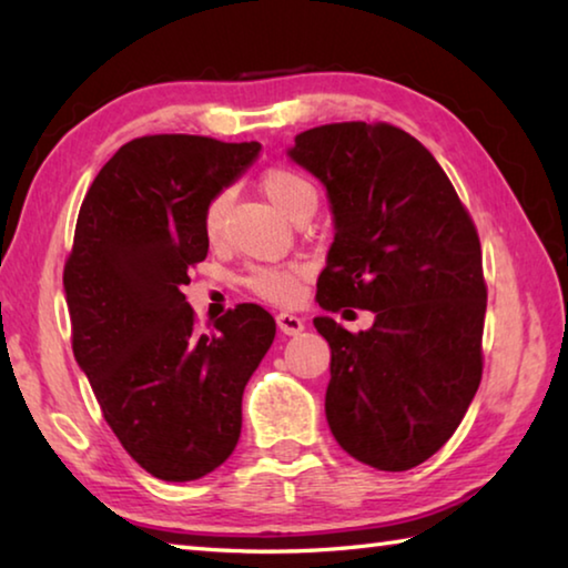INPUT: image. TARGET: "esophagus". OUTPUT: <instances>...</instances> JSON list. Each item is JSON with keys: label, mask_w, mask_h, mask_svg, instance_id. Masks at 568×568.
Masks as SVG:
<instances>
[{"label": "esophagus", "mask_w": 568, "mask_h": 568, "mask_svg": "<svg viewBox=\"0 0 568 568\" xmlns=\"http://www.w3.org/2000/svg\"><path fill=\"white\" fill-rule=\"evenodd\" d=\"M277 328H281L285 335H297L305 328V321L297 318L293 313H281L277 315Z\"/></svg>", "instance_id": "1"}]
</instances>
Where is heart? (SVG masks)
Wrapping results in <instances>:
<instances>
[{"label": "heart", "mask_w": 568, "mask_h": 568, "mask_svg": "<svg viewBox=\"0 0 568 568\" xmlns=\"http://www.w3.org/2000/svg\"><path fill=\"white\" fill-rule=\"evenodd\" d=\"M261 187L265 197L291 220L313 215L315 205H318V187H315V182L295 168H267L261 178ZM227 203L230 195L225 190H217L205 200L203 215H200V227H203V235L210 245H217L225 235ZM305 275L307 265L297 261L281 265H255L243 277V285L250 293L263 297L267 303L291 305L301 295V283Z\"/></svg>", "instance_id": "obj_1"}]
</instances>
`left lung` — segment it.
Instances as JSON below:
<instances>
[{"instance_id": "1", "label": "left lung", "mask_w": 568, "mask_h": 568, "mask_svg": "<svg viewBox=\"0 0 568 568\" xmlns=\"http://www.w3.org/2000/svg\"><path fill=\"white\" fill-rule=\"evenodd\" d=\"M291 158L335 215L321 307L376 313L361 333L313 321L331 345L328 426L361 464L408 470L454 436L484 373L478 230L436 158L396 124H321L295 134Z\"/></svg>"}]
</instances>
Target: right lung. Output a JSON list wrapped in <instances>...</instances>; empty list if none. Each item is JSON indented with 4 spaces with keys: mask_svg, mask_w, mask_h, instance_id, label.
Here are the masks:
<instances>
[{
    "mask_svg": "<svg viewBox=\"0 0 568 568\" xmlns=\"http://www.w3.org/2000/svg\"><path fill=\"white\" fill-rule=\"evenodd\" d=\"M261 145L145 134L114 152L82 200L64 263L72 351L112 434L162 480L225 464L243 390L275 338L265 307L240 303L207 333L182 295L207 257L205 200Z\"/></svg>",
    "mask_w": 568,
    "mask_h": 568,
    "instance_id": "1",
    "label": "right lung"
}]
</instances>
